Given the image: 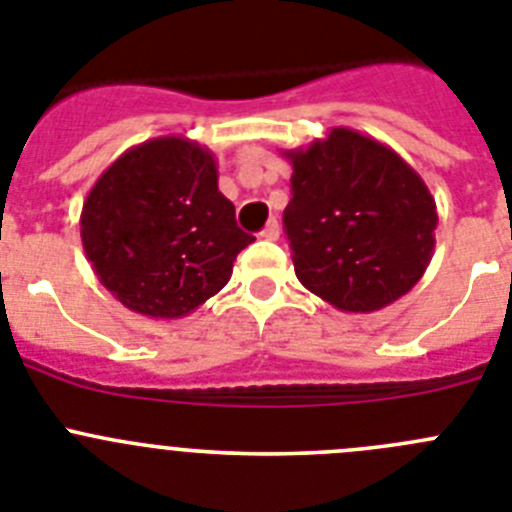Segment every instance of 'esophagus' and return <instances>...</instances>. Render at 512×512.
Here are the masks:
<instances>
[{
    "instance_id": "esophagus-1",
    "label": "esophagus",
    "mask_w": 512,
    "mask_h": 512,
    "mask_svg": "<svg viewBox=\"0 0 512 512\" xmlns=\"http://www.w3.org/2000/svg\"><path fill=\"white\" fill-rule=\"evenodd\" d=\"M261 238H264V241H277V238H279V223H277V220H269V223H266V228L261 230Z\"/></svg>"
}]
</instances>
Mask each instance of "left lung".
Masks as SVG:
<instances>
[{"label": "left lung", "mask_w": 512, "mask_h": 512, "mask_svg": "<svg viewBox=\"0 0 512 512\" xmlns=\"http://www.w3.org/2000/svg\"><path fill=\"white\" fill-rule=\"evenodd\" d=\"M292 164L284 230L305 289L343 312L392 305L420 282L436 246L438 212L418 171L390 146L330 128Z\"/></svg>", "instance_id": "obj_1"}]
</instances>
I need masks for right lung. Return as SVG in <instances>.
<instances>
[{
	"mask_svg": "<svg viewBox=\"0 0 512 512\" xmlns=\"http://www.w3.org/2000/svg\"><path fill=\"white\" fill-rule=\"evenodd\" d=\"M81 243L99 282L128 310L184 318L228 284L253 235L217 189L210 148L161 135L112 161L81 207Z\"/></svg>",
	"mask_w": 512,
	"mask_h": 512,
	"instance_id": "add662e5",
	"label": "right lung"
}]
</instances>
